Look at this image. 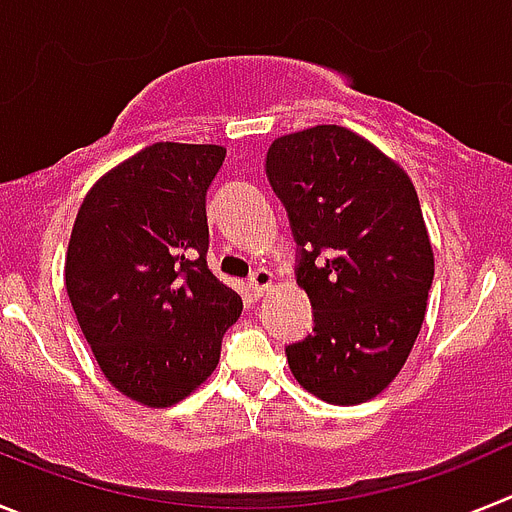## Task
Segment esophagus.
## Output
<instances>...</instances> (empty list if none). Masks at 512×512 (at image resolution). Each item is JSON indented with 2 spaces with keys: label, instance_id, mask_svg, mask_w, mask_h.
Instances as JSON below:
<instances>
[{
  "label": "esophagus",
  "instance_id": "34e87169",
  "mask_svg": "<svg viewBox=\"0 0 512 512\" xmlns=\"http://www.w3.org/2000/svg\"><path fill=\"white\" fill-rule=\"evenodd\" d=\"M271 282H274V277H271L269 269H256L251 274V279H248V292L253 297H264L269 292Z\"/></svg>",
  "mask_w": 512,
  "mask_h": 512
}]
</instances>
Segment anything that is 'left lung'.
<instances>
[{"label": "left lung", "mask_w": 512, "mask_h": 512, "mask_svg": "<svg viewBox=\"0 0 512 512\" xmlns=\"http://www.w3.org/2000/svg\"><path fill=\"white\" fill-rule=\"evenodd\" d=\"M266 176L297 241L315 328L289 343L297 382L330 405L372 400L400 374L433 284V248L410 176L341 125L282 135Z\"/></svg>", "instance_id": "8db88e82"}]
</instances>
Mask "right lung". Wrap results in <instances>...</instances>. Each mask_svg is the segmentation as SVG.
<instances>
[{"mask_svg":"<svg viewBox=\"0 0 512 512\" xmlns=\"http://www.w3.org/2000/svg\"><path fill=\"white\" fill-rule=\"evenodd\" d=\"M223 146L153 143L87 192L66 251V292L104 377L171 408L215 372L238 292L207 266L205 197Z\"/></svg>","mask_w":512,"mask_h":512,"instance_id":"right-lung-1","label":"right lung"}]
</instances>
